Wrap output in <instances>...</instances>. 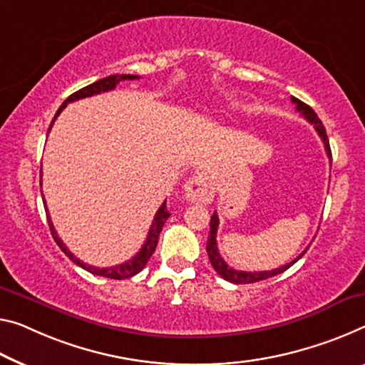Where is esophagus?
Here are the masks:
<instances>
[{"label": "esophagus", "instance_id": "esophagus-1", "mask_svg": "<svg viewBox=\"0 0 365 365\" xmlns=\"http://www.w3.org/2000/svg\"><path fill=\"white\" fill-rule=\"evenodd\" d=\"M184 197L189 202H194V204H210L212 199H214V186H212L209 175L204 171L195 173L187 182Z\"/></svg>", "mask_w": 365, "mask_h": 365}]
</instances>
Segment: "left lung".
<instances>
[{
  "label": "left lung",
  "instance_id": "obj_1",
  "mask_svg": "<svg viewBox=\"0 0 365 365\" xmlns=\"http://www.w3.org/2000/svg\"><path fill=\"white\" fill-rule=\"evenodd\" d=\"M292 103L297 106V110L300 112L302 115L305 117V119L313 124L315 127V130L318 132L319 138L323 140L324 143V150H327V155L328 158L331 160V148H329V142H328V135H327V130H324V127L322 124V120L318 119V115L315 114V110H313L310 106H307L305 103H302L300 99H297L292 96ZM217 230H218V215L217 212H214V215L210 217V232H209V240H207V253H209V259L212 262V266L217 271V274L220 277H223L228 282H233V284H253V282H259V280H266L269 277H274L277 276V274H282L284 271H287L290 266H294L297 261L300 259L302 256L307 253V250L302 251V253L295 257L294 261H290L289 264H284L277 269H272V271H257V272H248V271H237V269L230 267L225 261L222 259L220 253H218V248H217Z\"/></svg>",
  "mask_w": 365,
  "mask_h": 365
}]
</instances>
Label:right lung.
I'll use <instances>...</instances> for the list:
<instances>
[{
    "mask_svg": "<svg viewBox=\"0 0 365 365\" xmlns=\"http://www.w3.org/2000/svg\"><path fill=\"white\" fill-rule=\"evenodd\" d=\"M140 76L137 75H110L108 78H103V80H98L91 83V85H88L85 88H81L80 91L73 93L71 96L66 98L63 101V104L60 106L57 114H55L52 124H50L48 130L52 128L53 122L57 117L60 115V112L66 108V104L68 103H73V101H78V99H83V98H89V96H94V94H99V93H106V91H110V89H114L115 85H119L120 81H125V80H138ZM41 173H42V168H41ZM41 179H42V175H41ZM41 187H42V182H41ZM42 192V190H41ZM43 205H46V199H43ZM47 209V205H46ZM170 212H168L166 209V200L161 204V207L158 209V212H156V215L153 218V222H151V227H150V232H148V237L147 240H145V243L142 246V250L138 251V253L132 257V259H128L125 262H122V264H117V266H112V267H94V266H89L86 264V262H83L81 259H78V257L71 253V251L66 248V246L63 245V241L60 240V237L57 235V232H55L53 228V223L52 220H50V215H48V210H47V218H48V227H50V232H52V237L55 240V243H57L60 246V250L63 251V253L70 257V259L75 262V264H78L80 267L85 269V271L94 274V276H101V277H109V279H127V277H132L135 276V274H138L142 269L145 267V264H147L148 259L151 257V255L155 253V248L156 245H158V238H160V233H161V228H163L165 222L170 218Z\"/></svg>",
    "mask_w": 365,
    "mask_h": 365,
    "instance_id": "1",
    "label": "right lung"
}]
</instances>
